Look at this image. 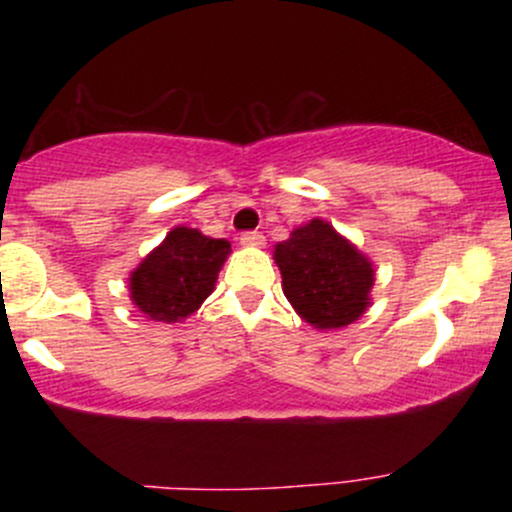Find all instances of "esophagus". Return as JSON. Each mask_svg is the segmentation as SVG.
Here are the masks:
<instances>
[{"instance_id": "1", "label": "esophagus", "mask_w": 512, "mask_h": 512, "mask_svg": "<svg viewBox=\"0 0 512 512\" xmlns=\"http://www.w3.org/2000/svg\"><path fill=\"white\" fill-rule=\"evenodd\" d=\"M240 243H243L245 248H260V245H264V236L260 231H245L243 236H240Z\"/></svg>"}]
</instances>
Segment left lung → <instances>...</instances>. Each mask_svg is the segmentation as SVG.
Returning <instances> with one entry per match:
<instances>
[{"label":"left lung","instance_id":"obj_1","mask_svg":"<svg viewBox=\"0 0 512 512\" xmlns=\"http://www.w3.org/2000/svg\"><path fill=\"white\" fill-rule=\"evenodd\" d=\"M289 303L310 325L337 330L368 308L373 267L330 223L313 219L274 248Z\"/></svg>","mask_w":512,"mask_h":512}]
</instances>
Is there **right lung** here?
<instances>
[{
  "mask_svg": "<svg viewBox=\"0 0 512 512\" xmlns=\"http://www.w3.org/2000/svg\"><path fill=\"white\" fill-rule=\"evenodd\" d=\"M231 243L207 238L197 228H173L129 276L132 301L156 322H178L214 291Z\"/></svg>",
  "mask_w": 512,
  "mask_h": 512,
  "instance_id": "add662e5",
  "label": "right lung"
}]
</instances>
